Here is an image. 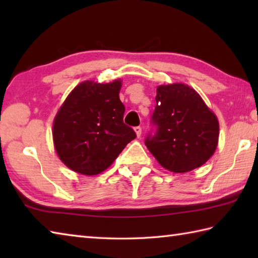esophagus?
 Segmentation results:
<instances>
[{"label": "esophagus", "mask_w": 258, "mask_h": 258, "mask_svg": "<svg viewBox=\"0 0 258 258\" xmlns=\"http://www.w3.org/2000/svg\"><path fill=\"white\" fill-rule=\"evenodd\" d=\"M134 131H135V133H137V137L138 138H140L141 137V132H142V128L140 127V126H137V127H134Z\"/></svg>", "instance_id": "esophagus-1"}]
</instances>
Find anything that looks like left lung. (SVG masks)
<instances>
[{"label": "left lung", "instance_id": "left-lung-1", "mask_svg": "<svg viewBox=\"0 0 258 258\" xmlns=\"http://www.w3.org/2000/svg\"><path fill=\"white\" fill-rule=\"evenodd\" d=\"M146 146L164 168L186 173L211 158L218 142V120L194 89L181 83L157 87Z\"/></svg>", "mask_w": 258, "mask_h": 258}]
</instances>
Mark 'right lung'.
<instances>
[{"instance_id": "add662e5", "label": "right lung", "mask_w": 258, "mask_h": 258, "mask_svg": "<svg viewBox=\"0 0 258 258\" xmlns=\"http://www.w3.org/2000/svg\"><path fill=\"white\" fill-rule=\"evenodd\" d=\"M121 81L78 84L56 113L53 143L61 161L84 175H97L110 166L137 134L123 121Z\"/></svg>"}]
</instances>
